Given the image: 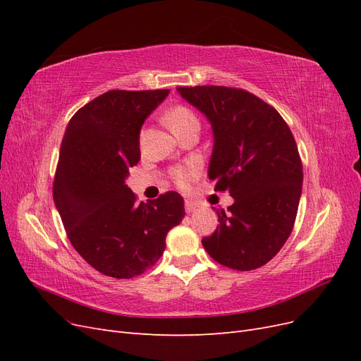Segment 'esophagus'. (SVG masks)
I'll return each instance as SVG.
<instances>
[{
	"mask_svg": "<svg viewBox=\"0 0 361 361\" xmlns=\"http://www.w3.org/2000/svg\"><path fill=\"white\" fill-rule=\"evenodd\" d=\"M195 207H197V204H195L194 202H191V200H185V211H187L188 214H190V212H194V211H195Z\"/></svg>",
	"mask_w": 361,
	"mask_h": 361,
	"instance_id": "obj_1",
	"label": "esophagus"
}]
</instances>
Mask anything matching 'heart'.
Masks as SVG:
<instances>
[{
  "instance_id": "b5f03b06",
  "label": "heart",
  "mask_w": 361,
  "mask_h": 361,
  "mask_svg": "<svg viewBox=\"0 0 361 361\" xmlns=\"http://www.w3.org/2000/svg\"><path fill=\"white\" fill-rule=\"evenodd\" d=\"M166 122L171 128L173 133L178 135L185 126L199 122V120L188 106L174 105L166 113ZM200 171H202L200 162L191 159V161L182 162V164H178V166L171 167L170 169V178L174 183L178 185L179 188L187 190V188L191 187V185L195 180L199 179Z\"/></svg>"
}]
</instances>
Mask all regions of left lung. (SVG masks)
Returning a JSON list of instances; mask_svg holds the SVG:
<instances>
[{"label": "left lung", "instance_id": "8db88e82", "mask_svg": "<svg viewBox=\"0 0 361 361\" xmlns=\"http://www.w3.org/2000/svg\"><path fill=\"white\" fill-rule=\"evenodd\" d=\"M209 118L214 150L207 176L235 199L218 209L202 244L215 262L236 271L264 267L292 232L302 188V164L288 123L274 106L236 87H176Z\"/></svg>", "mask_w": 361, "mask_h": 361}]
</instances>
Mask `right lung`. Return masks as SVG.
<instances>
[{
  "mask_svg": "<svg viewBox=\"0 0 361 361\" xmlns=\"http://www.w3.org/2000/svg\"><path fill=\"white\" fill-rule=\"evenodd\" d=\"M170 90H110L69 120L52 195L66 235L101 274L133 279L154 267L166 236L185 216L182 195L167 191L147 203L125 185L140 161V129Z\"/></svg>",
  "mask_w": 361,
  "mask_h": 361,
  "instance_id": "obj_1",
  "label": "right lung"
}]
</instances>
